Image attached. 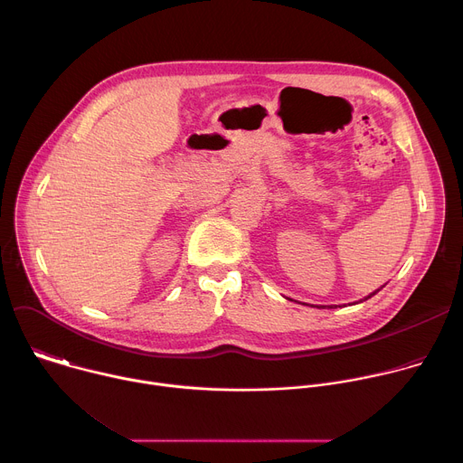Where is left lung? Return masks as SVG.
I'll return each mask as SVG.
<instances>
[{
    "instance_id": "obj_1",
    "label": "left lung",
    "mask_w": 463,
    "mask_h": 463,
    "mask_svg": "<svg viewBox=\"0 0 463 463\" xmlns=\"http://www.w3.org/2000/svg\"><path fill=\"white\" fill-rule=\"evenodd\" d=\"M377 291H379V289H377ZM377 291H373V293H372V295H368V297H366V298H370V297H373V295H375V293H377ZM366 298H364V300H366Z\"/></svg>"
}]
</instances>
